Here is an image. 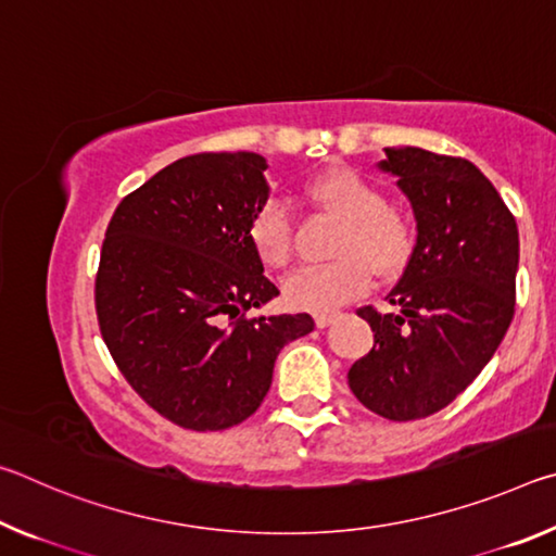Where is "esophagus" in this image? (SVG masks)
I'll use <instances>...</instances> for the list:
<instances>
[{
	"label": "esophagus",
	"mask_w": 556,
	"mask_h": 556,
	"mask_svg": "<svg viewBox=\"0 0 556 556\" xmlns=\"http://www.w3.org/2000/svg\"><path fill=\"white\" fill-rule=\"evenodd\" d=\"M336 316H338L336 312H324V314H316V316H314V321H316V326H318V328H326L328 324H333V321H336Z\"/></svg>",
	"instance_id": "obj_1"
}]
</instances>
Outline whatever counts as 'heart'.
Returning a JSON list of instances; mask_svg holds the SVG:
<instances>
[{
  "instance_id": "b5f03b06",
  "label": "heart",
  "mask_w": 556,
  "mask_h": 556,
  "mask_svg": "<svg viewBox=\"0 0 556 556\" xmlns=\"http://www.w3.org/2000/svg\"><path fill=\"white\" fill-rule=\"evenodd\" d=\"M304 199L343 220L336 262L296 269L285 281V301L296 312H331L368 291L372 269L397 275L414 252V228L392 208L384 188L353 168H333L304 188ZM248 240L257 260L281 269L294 255V230L285 205L265 201L248 223Z\"/></svg>"
}]
</instances>
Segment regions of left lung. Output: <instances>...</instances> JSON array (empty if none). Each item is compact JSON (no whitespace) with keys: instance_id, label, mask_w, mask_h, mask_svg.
Instances as JSON below:
<instances>
[{"instance_id":"obj_1","label":"left lung","mask_w":556,"mask_h":556,"mask_svg":"<svg viewBox=\"0 0 556 556\" xmlns=\"http://www.w3.org/2000/svg\"><path fill=\"white\" fill-rule=\"evenodd\" d=\"M417 215V244L388 294L397 314L357 308L372 351L348 384L370 412L392 421L429 417L478 378L515 316L520 260L517 223L501 193L460 156L384 149Z\"/></svg>"}]
</instances>
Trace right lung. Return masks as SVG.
<instances>
[{"mask_svg": "<svg viewBox=\"0 0 556 556\" xmlns=\"http://www.w3.org/2000/svg\"><path fill=\"white\" fill-rule=\"evenodd\" d=\"M252 152L178 159L112 213L96 275L98 326L129 388L176 427L220 431L255 414L308 314L248 316L279 289L248 240L267 201Z\"/></svg>", "mask_w": 556, "mask_h": 556, "instance_id": "add662e5", "label": "right lung"}]
</instances>
